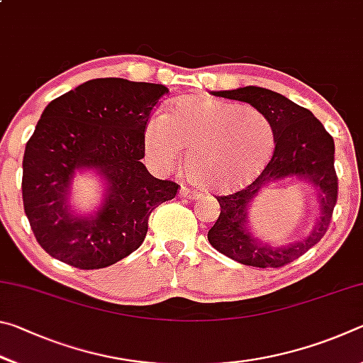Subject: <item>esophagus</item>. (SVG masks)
Instances as JSON below:
<instances>
[{"label": "esophagus", "mask_w": 363, "mask_h": 363, "mask_svg": "<svg viewBox=\"0 0 363 363\" xmlns=\"http://www.w3.org/2000/svg\"><path fill=\"white\" fill-rule=\"evenodd\" d=\"M179 196H181V199H187V200H196V199H199V194L194 192V190L187 189V187H181Z\"/></svg>", "instance_id": "esophagus-1"}]
</instances>
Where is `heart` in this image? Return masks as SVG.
Masks as SVG:
<instances>
[{
    "label": "heart",
    "instance_id": "heart-1",
    "mask_svg": "<svg viewBox=\"0 0 363 363\" xmlns=\"http://www.w3.org/2000/svg\"><path fill=\"white\" fill-rule=\"evenodd\" d=\"M147 155L160 168H173L186 149V174L205 192H233L266 167L274 130L259 110L208 94H186L155 115L144 131Z\"/></svg>",
    "mask_w": 363,
    "mask_h": 363
}]
</instances>
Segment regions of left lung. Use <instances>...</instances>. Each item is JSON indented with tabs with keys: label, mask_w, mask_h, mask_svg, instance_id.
<instances>
[{
	"label": "left lung",
	"mask_w": 363,
	"mask_h": 363,
	"mask_svg": "<svg viewBox=\"0 0 363 363\" xmlns=\"http://www.w3.org/2000/svg\"><path fill=\"white\" fill-rule=\"evenodd\" d=\"M213 96L242 101L266 116L274 130V155L256 179L238 192L218 196L220 213L208 232V242L230 259L253 267H281L320 242L327 232L337 196L335 143L311 110L259 86L213 91ZM296 179L316 190L319 218L315 229L293 244L275 247L250 232L247 213L272 182Z\"/></svg>",
	"instance_id": "8db88e82"
}]
</instances>
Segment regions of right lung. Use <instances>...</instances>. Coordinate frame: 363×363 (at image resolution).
Returning <instances> with one entry per match:
<instances>
[{"label": "right lung", "mask_w": 363, "mask_h": 363, "mask_svg": "<svg viewBox=\"0 0 363 363\" xmlns=\"http://www.w3.org/2000/svg\"><path fill=\"white\" fill-rule=\"evenodd\" d=\"M164 94V84L96 78L48 104L22 163L23 210L48 255L89 270L112 266L143 245L150 213L179 187L153 177L140 162L145 125ZM86 170L100 176L103 196L82 215L69 196Z\"/></svg>", "instance_id": "add662e5"}]
</instances>
